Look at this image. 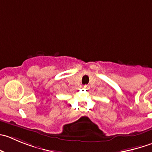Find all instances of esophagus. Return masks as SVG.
I'll use <instances>...</instances> for the list:
<instances>
[{
  "mask_svg": "<svg viewBox=\"0 0 152 152\" xmlns=\"http://www.w3.org/2000/svg\"><path fill=\"white\" fill-rule=\"evenodd\" d=\"M83 88L86 89H89V88H90V86H89V85H84V86H83Z\"/></svg>",
  "mask_w": 152,
  "mask_h": 152,
  "instance_id": "obj_1",
  "label": "esophagus"
}]
</instances>
